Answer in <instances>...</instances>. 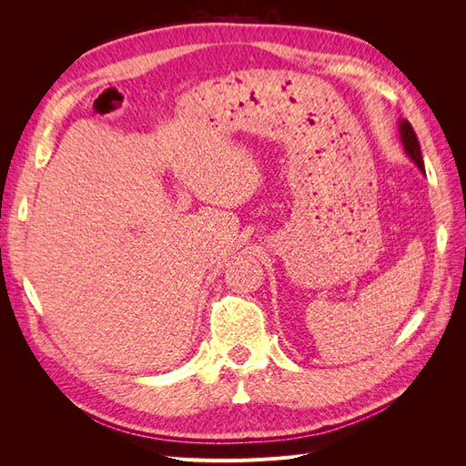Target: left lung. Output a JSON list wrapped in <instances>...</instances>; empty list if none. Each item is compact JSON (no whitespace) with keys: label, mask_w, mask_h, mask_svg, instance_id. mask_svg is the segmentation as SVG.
Listing matches in <instances>:
<instances>
[{"label":"left lung","mask_w":466,"mask_h":466,"mask_svg":"<svg viewBox=\"0 0 466 466\" xmlns=\"http://www.w3.org/2000/svg\"><path fill=\"white\" fill-rule=\"evenodd\" d=\"M399 132H400V139H402V146H404V151L408 153V157H410L421 173L426 175V167H424V159H421V151H420V144H418V137H416V132L412 130L410 122L402 120L399 124Z\"/></svg>","instance_id":"8db88e82"}]
</instances>
